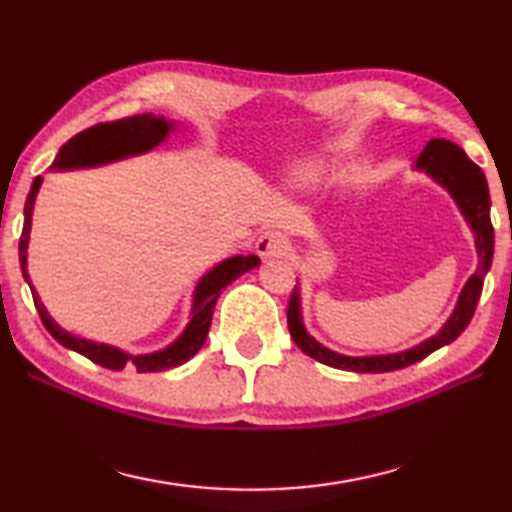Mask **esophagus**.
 Wrapping results in <instances>:
<instances>
[{"mask_svg":"<svg viewBox=\"0 0 512 512\" xmlns=\"http://www.w3.org/2000/svg\"><path fill=\"white\" fill-rule=\"evenodd\" d=\"M256 251L261 258H274V256H283L285 254V240L281 233L276 231H265L261 233V238L256 240Z\"/></svg>","mask_w":512,"mask_h":512,"instance_id":"34e87169","label":"esophagus"}]
</instances>
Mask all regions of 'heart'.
Masks as SVG:
<instances>
[{
    "label": "heart",
    "instance_id": "b5f03b06",
    "mask_svg": "<svg viewBox=\"0 0 512 512\" xmlns=\"http://www.w3.org/2000/svg\"><path fill=\"white\" fill-rule=\"evenodd\" d=\"M290 175L301 186H315L324 177V164L317 159H297L290 168Z\"/></svg>",
    "mask_w": 512,
    "mask_h": 512
}]
</instances>
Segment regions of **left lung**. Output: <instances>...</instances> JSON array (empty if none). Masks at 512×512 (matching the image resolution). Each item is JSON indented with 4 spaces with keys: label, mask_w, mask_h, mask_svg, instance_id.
Segmentation results:
<instances>
[{
    "label": "left lung",
    "mask_w": 512,
    "mask_h": 512,
    "mask_svg": "<svg viewBox=\"0 0 512 512\" xmlns=\"http://www.w3.org/2000/svg\"><path fill=\"white\" fill-rule=\"evenodd\" d=\"M416 170H425V173L434 179L436 184H441L447 193L454 197L456 206H459L463 218L468 220L470 229L474 233V245H477L479 254V265L477 272H474L468 283L463 285L461 297L456 301V308L445 321V326L438 330L434 337L425 339L414 348H407V351L400 353H389V355H366V357H348L339 355L330 348L321 346L315 337L308 335L306 326H303L301 319V294L299 288H294L288 306V328L303 353L310 355L312 360H317L326 366H333V369H344V371H355V373H387V371H398L405 369L409 364H416L425 360L429 353L438 351V348L445 344H452L456 337H459L465 328H468L470 319L474 315V308H477L481 290H483V279L492 265V251H495V231H492L490 222V193H488V182L483 170L474 164V161L465 155V150L456 146V143L447 139H432L420 152L416 161Z\"/></svg>",
    "instance_id": "1"
}]
</instances>
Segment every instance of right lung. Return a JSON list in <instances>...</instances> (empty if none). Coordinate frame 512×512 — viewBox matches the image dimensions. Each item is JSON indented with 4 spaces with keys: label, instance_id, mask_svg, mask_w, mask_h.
Returning <instances> with one entry per match:
<instances>
[{
    "label": "right lung",
    "instance_id": "1",
    "mask_svg": "<svg viewBox=\"0 0 512 512\" xmlns=\"http://www.w3.org/2000/svg\"><path fill=\"white\" fill-rule=\"evenodd\" d=\"M173 130H175V121H166L164 116H155V114H137L121 121L98 123V125H92V128L78 132L76 137H71L65 146L60 148L51 170L92 168V166L110 164V161L132 157V155H143V152H148L152 148H157L159 143H164ZM40 184H42V177H35L29 197H26V204H24V227L20 236V265H22L24 281L29 285H31V279H29V272H26V247H29L31 215H33L35 195L40 191ZM258 263H261V258L249 254V256H231L227 261L211 267V270L202 276L200 283L195 285L191 319H188L184 333L179 335L173 344L166 346L164 351L148 353V355H130L110 344L89 342V339L67 333L65 328H60L56 321L51 319L47 308L42 306L40 297L35 294L33 285H31V294L44 328L49 330L51 337L56 339L58 344L69 348V351L85 355L87 360H92L98 366H105V369L110 371H121L128 364H132L137 366L139 373H157V371L173 369V366L188 362L197 351H200L206 342V335H209L215 301H218L220 292L227 288L229 283L236 281L238 276L254 270Z\"/></svg>",
    "mask_w": 512,
    "mask_h": 512
}]
</instances>
